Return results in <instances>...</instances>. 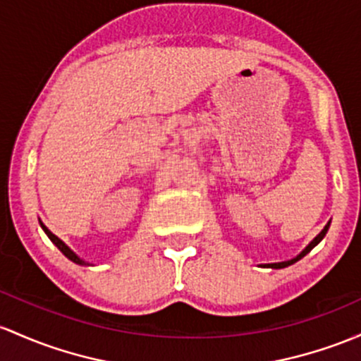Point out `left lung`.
Here are the masks:
<instances>
[{"label":"left lung","mask_w":361,"mask_h":361,"mask_svg":"<svg viewBox=\"0 0 361 361\" xmlns=\"http://www.w3.org/2000/svg\"><path fill=\"white\" fill-rule=\"evenodd\" d=\"M329 224H331V223H327V224H326V228H324V229H322V231H320V233H319V235H317V236H315V240H314V241H312V243H310V245H308V247H307V248H305V250H303L302 253H300V255H298V257H295V259L288 260V262H277V264H269V267H272V269H283V267H288V265H291V264L298 262V260H300V259H303V257H305V255H307V253H308V252H310V250H312V248H314L317 243H320V240H322V238H324V236H326V233H327V229H329Z\"/></svg>","instance_id":"left-lung-1"}]
</instances>
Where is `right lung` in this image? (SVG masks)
I'll return each mask as SVG.
<instances>
[{"label":"right lung","mask_w":361,"mask_h":361,"mask_svg":"<svg viewBox=\"0 0 361 361\" xmlns=\"http://www.w3.org/2000/svg\"><path fill=\"white\" fill-rule=\"evenodd\" d=\"M41 226H42V229H44V233H46V235H47V236H49V240H51V241H53V243H54V245H56V247L59 248V250H61V253H63V255H65V257H68V259H70V260H73V262H75V264H85V262H84V260H80V259H78V257H77V255H75V253H73V252H71V250H70V248H68V247H66V245H65V243H63V241H61V240H59L56 235H53V233H51V231H49V229H47L44 224H42V223H41Z\"/></svg>","instance_id":"add662e5"}]
</instances>
